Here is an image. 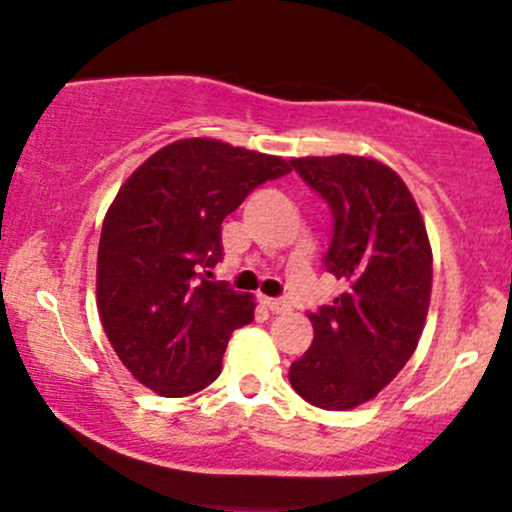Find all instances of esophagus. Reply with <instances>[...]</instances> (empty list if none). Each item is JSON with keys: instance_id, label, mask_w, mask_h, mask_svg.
<instances>
[{"instance_id": "obj_1", "label": "esophagus", "mask_w": 512, "mask_h": 512, "mask_svg": "<svg viewBox=\"0 0 512 512\" xmlns=\"http://www.w3.org/2000/svg\"><path fill=\"white\" fill-rule=\"evenodd\" d=\"M261 303L268 308V311H273V313H283V311H288V308H291L286 301H283V298L261 296Z\"/></svg>"}]
</instances>
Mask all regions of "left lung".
Instances as JSON below:
<instances>
[{"instance_id":"left-lung-1","label":"left lung","mask_w":512,"mask_h":512,"mask_svg":"<svg viewBox=\"0 0 512 512\" xmlns=\"http://www.w3.org/2000/svg\"><path fill=\"white\" fill-rule=\"evenodd\" d=\"M291 166L331 209L323 266L346 291L308 313L313 343L291 363L288 381L303 401L348 411L376 398L416 351L433 254L411 191L386 164L338 154L291 159Z\"/></svg>"}]
</instances>
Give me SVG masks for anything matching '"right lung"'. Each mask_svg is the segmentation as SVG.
Wrapping results in <instances>:
<instances>
[{
    "label": "right lung",
    "mask_w": 512,
    "mask_h": 512,
    "mask_svg": "<svg viewBox=\"0 0 512 512\" xmlns=\"http://www.w3.org/2000/svg\"><path fill=\"white\" fill-rule=\"evenodd\" d=\"M291 161L216 139H181L151 154L116 194L101 226L96 306L131 376L166 398L221 373L226 343L254 321V298L209 281L224 258L221 224Z\"/></svg>",
    "instance_id": "right-lung-1"
}]
</instances>
